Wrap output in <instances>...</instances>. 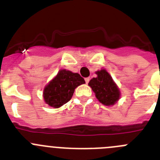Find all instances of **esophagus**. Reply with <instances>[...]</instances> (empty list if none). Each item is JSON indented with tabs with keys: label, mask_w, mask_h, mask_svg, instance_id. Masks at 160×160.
Masks as SVG:
<instances>
[{
	"label": "esophagus",
	"mask_w": 160,
	"mask_h": 160,
	"mask_svg": "<svg viewBox=\"0 0 160 160\" xmlns=\"http://www.w3.org/2000/svg\"><path fill=\"white\" fill-rule=\"evenodd\" d=\"M89 80H90V78H89V77H87V78H85V82H86V83H88Z\"/></svg>",
	"instance_id": "esophagus-1"
}]
</instances>
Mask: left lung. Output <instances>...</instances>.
Here are the masks:
<instances>
[{"instance_id": "left-lung-1", "label": "left lung", "mask_w": 160, "mask_h": 160, "mask_svg": "<svg viewBox=\"0 0 160 160\" xmlns=\"http://www.w3.org/2000/svg\"><path fill=\"white\" fill-rule=\"evenodd\" d=\"M96 74L97 77L92 79L88 85L100 103L104 105H113L119 100V88L106 70L96 72Z\"/></svg>"}]
</instances>
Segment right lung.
<instances>
[{
	"mask_svg": "<svg viewBox=\"0 0 160 160\" xmlns=\"http://www.w3.org/2000/svg\"><path fill=\"white\" fill-rule=\"evenodd\" d=\"M85 83L78 73L60 70L44 90V99L47 104L52 108L61 107L71 100L75 88Z\"/></svg>",
	"mask_w": 160,
	"mask_h": 160,
	"instance_id": "add662e5",
	"label": "right lung"
}]
</instances>
